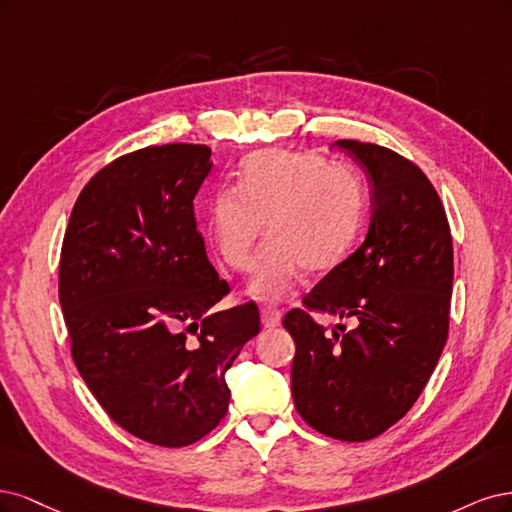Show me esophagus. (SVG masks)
I'll return each mask as SVG.
<instances>
[{
    "label": "esophagus",
    "mask_w": 512,
    "mask_h": 512,
    "mask_svg": "<svg viewBox=\"0 0 512 512\" xmlns=\"http://www.w3.org/2000/svg\"><path fill=\"white\" fill-rule=\"evenodd\" d=\"M280 319H283V315H280V310L274 308V306H261V325L266 329H274L280 325Z\"/></svg>",
    "instance_id": "obj_1"
}]
</instances>
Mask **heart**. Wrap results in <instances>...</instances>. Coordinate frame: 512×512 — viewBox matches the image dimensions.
<instances>
[{
	"mask_svg": "<svg viewBox=\"0 0 512 512\" xmlns=\"http://www.w3.org/2000/svg\"><path fill=\"white\" fill-rule=\"evenodd\" d=\"M361 217L364 187L351 170L327 166L312 153L259 151L244 159L236 189L212 197L208 234L227 266L244 272L268 232L249 293L278 302L304 268L323 274L338 266L357 238Z\"/></svg>",
	"mask_w": 512,
	"mask_h": 512,
	"instance_id": "1",
	"label": "heart"
}]
</instances>
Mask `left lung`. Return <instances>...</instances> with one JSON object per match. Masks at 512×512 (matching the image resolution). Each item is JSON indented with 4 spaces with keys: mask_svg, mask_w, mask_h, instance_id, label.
Here are the masks:
<instances>
[{
    "mask_svg": "<svg viewBox=\"0 0 512 512\" xmlns=\"http://www.w3.org/2000/svg\"><path fill=\"white\" fill-rule=\"evenodd\" d=\"M334 144L368 178V234L283 325L295 340L291 393L300 417L329 438L364 442L406 415L438 364L449 334L453 242L440 197L415 163L368 142ZM308 309L358 327L327 333Z\"/></svg>",
    "mask_w": 512,
    "mask_h": 512,
    "instance_id": "obj_1",
    "label": "left lung"
}]
</instances>
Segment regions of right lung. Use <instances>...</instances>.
Wrapping results in <instances>:
<instances>
[{
  "instance_id": "add662e5",
  "label": "right lung",
  "mask_w": 512,
  "mask_h": 512,
  "mask_svg": "<svg viewBox=\"0 0 512 512\" xmlns=\"http://www.w3.org/2000/svg\"><path fill=\"white\" fill-rule=\"evenodd\" d=\"M210 155L204 144H163L112 161L78 195L59 263L82 381L123 430L170 449L219 425L225 374L259 334L253 302L212 310L229 287L193 212Z\"/></svg>"
}]
</instances>
